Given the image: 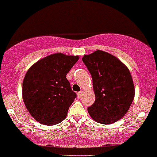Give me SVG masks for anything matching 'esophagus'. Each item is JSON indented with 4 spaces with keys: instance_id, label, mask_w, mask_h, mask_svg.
<instances>
[{
    "instance_id": "esophagus-1",
    "label": "esophagus",
    "mask_w": 157,
    "mask_h": 157,
    "mask_svg": "<svg viewBox=\"0 0 157 157\" xmlns=\"http://www.w3.org/2000/svg\"><path fill=\"white\" fill-rule=\"evenodd\" d=\"M82 93H83L82 91L78 92V93H77V95H78V98H81L82 96Z\"/></svg>"
}]
</instances>
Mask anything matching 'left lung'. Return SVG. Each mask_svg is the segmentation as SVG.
Masks as SVG:
<instances>
[{"mask_svg":"<svg viewBox=\"0 0 157 157\" xmlns=\"http://www.w3.org/2000/svg\"><path fill=\"white\" fill-rule=\"evenodd\" d=\"M93 78L94 103L88 107L92 118L110 124L128 110L135 96L133 80L128 68L109 53L96 50L82 57Z\"/></svg>","mask_w":157,"mask_h":157,"instance_id":"obj_1","label":"left lung"}]
</instances>
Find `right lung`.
<instances>
[{
    "label": "right lung",
    "instance_id": "obj_1",
    "mask_svg": "<svg viewBox=\"0 0 157 157\" xmlns=\"http://www.w3.org/2000/svg\"><path fill=\"white\" fill-rule=\"evenodd\" d=\"M78 60V56L51 54L28 70L23 80L22 98L37 121L54 125L66 117L76 98L66 75Z\"/></svg>",
    "mask_w": 157,
    "mask_h": 157
}]
</instances>
